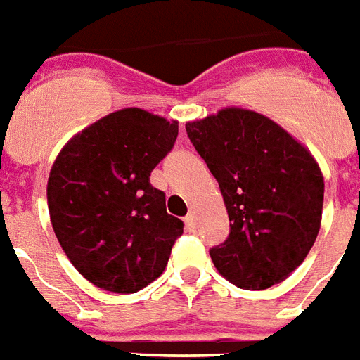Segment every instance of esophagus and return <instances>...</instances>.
<instances>
[{"label": "esophagus", "instance_id": "obj_1", "mask_svg": "<svg viewBox=\"0 0 360 360\" xmlns=\"http://www.w3.org/2000/svg\"><path fill=\"white\" fill-rule=\"evenodd\" d=\"M186 226L187 230H195L197 228V219H195V213L189 212L186 215Z\"/></svg>", "mask_w": 360, "mask_h": 360}]
</instances>
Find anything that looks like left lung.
I'll return each mask as SVG.
<instances>
[{
  "label": "left lung",
  "mask_w": 360,
  "mask_h": 360,
  "mask_svg": "<svg viewBox=\"0 0 360 360\" xmlns=\"http://www.w3.org/2000/svg\"><path fill=\"white\" fill-rule=\"evenodd\" d=\"M187 136L219 182L230 236L210 250L219 274L239 289L287 280L313 248L323 174L307 147L254 110L226 106L187 121Z\"/></svg>",
  "instance_id": "obj_1"
}]
</instances>
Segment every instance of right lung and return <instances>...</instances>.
<instances>
[{
    "mask_svg": "<svg viewBox=\"0 0 360 360\" xmlns=\"http://www.w3.org/2000/svg\"><path fill=\"white\" fill-rule=\"evenodd\" d=\"M178 121L121 108L77 132L47 180L55 236L71 265L103 290L132 294L167 266L180 219L165 210L150 171L173 148Z\"/></svg>",
    "mask_w": 360,
    "mask_h": 360,
    "instance_id": "add662e5",
    "label": "right lung"
}]
</instances>
